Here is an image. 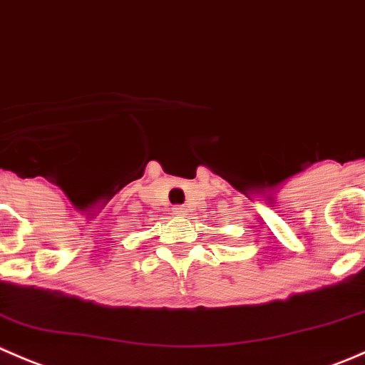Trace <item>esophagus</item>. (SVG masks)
I'll return each mask as SVG.
<instances>
[{
  "label": "esophagus",
  "mask_w": 365,
  "mask_h": 365,
  "mask_svg": "<svg viewBox=\"0 0 365 365\" xmlns=\"http://www.w3.org/2000/svg\"><path fill=\"white\" fill-rule=\"evenodd\" d=\"M172 212H174L175 216H184L186 215V207H184V205H174V207H172Z\"/></svg>",
  "instance_id": "34e87169"
}]
</instances>
